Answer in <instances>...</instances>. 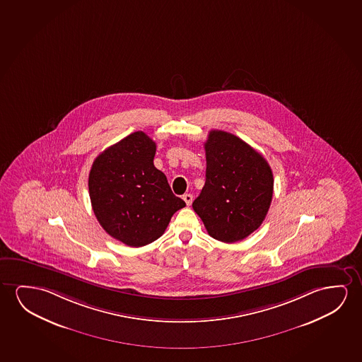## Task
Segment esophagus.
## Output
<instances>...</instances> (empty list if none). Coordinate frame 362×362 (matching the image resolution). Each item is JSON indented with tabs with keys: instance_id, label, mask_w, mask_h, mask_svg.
Here are the masks:
<instances>
[{
	"instance_id": "esophagus-1",
	"label": "esophagus",
	"mask_w": 362,
	"mask_h": 362,
	"mask_svg": "<svg viewBox=\"0 0 362 362\" xmlns=\"http://www.w3.org/2000/svg\"><path fill=\"white\" fill-rule=\"evenodd\" d=\"M184 202H185V204L190 205L192 204V202H193V195L192 194H184L183 195Z\"/></svg>"
}]
</instances>
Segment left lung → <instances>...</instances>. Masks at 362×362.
Here are the masks:
<instances>
[{
    "instance_id": "1",
    "label": "left lung",
    "mask_w": 362,
    "mask_h": 362,
    "mask_svg": "<svg viewBox=\"0 0 362 362\" xmlns=\"http://www.w3.org/2000/svg\"><path fill=\"white\" fill-rule=\"evenodd\" d=\"M204 148L205 184L193 209L211 238L243 240L262 226L272 204V168L260 153L228 132L210 131Z\"/></svg>"
}]
</instances>
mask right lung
Instances as JSON below:
<instances>
[{"label": "right lung", "instance_id": "obj_1", "mask_svg": "<svg viewBox=\"0 0 362 362\" xmlns=\"http://www.w3.org/2000/svg\"><path fill=\"white\" fill-rule=\"evenodd\" d=\"M157 146L134 132L95 158L88 189L97 221L128 247L151 244L162 236L174 213L185 206L154 167Z\"/></svg>", "mask_w": 362, "mask_h": 362}]
</instances>
